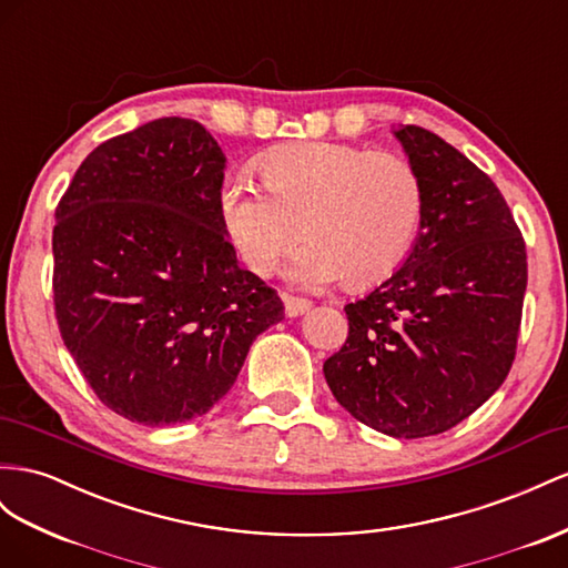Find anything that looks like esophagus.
Instances as JSON below:
<instances>
[{"mask_svg": "<svg viewBox=\"0 0 568 568\" xmlns=\"http://www.w3.org/2000/svg\"><path fill=\"white\" fill-rule=\"evenodd\" d=\"M284 298V311H286V315L288 317H298V315H303V313H308L311 311V301L308 298H298V296H282Z\"/></svg>", "mask_w": 568, "mask_h": 568, "instance_id": "esophagus-1", "label": "esophagus"}]
</instances>
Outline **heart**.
Segmentation results:
<instances>
[{
	"instance_id": "heart-1",
	"label": "heart",
	"mask_w": 568,
	"mask_h": 568,
	"mask_svg": "<svg viewBox=\"0 0 568 568\" xmlns=\"http://www.w3.org/2000/svg\"><path fill=\"white\" fill-rule=\"evenodd\" d=\"M263 186L243 176L224 181L220 214L229 241L255 274L311 239L284 274L320 288L346 277L371 286L404 263L425 214L420 172L398 152L346 143H298L257 162Z\"/></svg>"
}]
</instances>
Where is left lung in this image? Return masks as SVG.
Wrapping results in <instances>:
<instances>
[{"mask_svg": "<svg viewBox=\"0 0 568 568\" xmlns=\"http://www.w3.org/2000/svg\"><path fill=\"white\" fill-rule=\"evenodd\" d=\"M394 135L425 186L420 232L389 280L346 305L348 336L322 371L356 420L416 439L458 425L507 379L528 263L493 179L420 126Z\"/></svg>", "mask_w": 568, "mask_h": 568, "instance_id": "1", "label": "left lung"}]
</instances>
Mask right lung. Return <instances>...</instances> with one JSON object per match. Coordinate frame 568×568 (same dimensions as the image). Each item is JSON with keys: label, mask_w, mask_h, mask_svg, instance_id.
Wrapping results in <instances>:
<instances>
[{"label": "right lung", "mask_w": 568, "mask_h": 568, "mask_svg": "<svg viewBox=\"0 0 568 568\" xmlns=\"http://www.w3.org/2000/svg\"><path fill=\"white\" fill-rule=\"evenodd\" d=\"M224 170L203 124L164 116L98 145L57 205L61 339L100 402L133 423L203 416L284 317L229 243Z\"/></svg>", "instance_id": "1"}]
</instances>
